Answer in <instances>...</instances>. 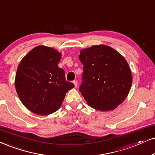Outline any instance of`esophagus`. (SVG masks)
Listing matches in <instances>:
<instances>
[{"instance_id": "34e87169", "label": "esophagus", "mask_w": 155, "mask_h": 155, "mask_svg": "<svg viewBox=\"0 0 155 155\" xmlns=\"http://www.w3.org/2000/svg\"><path fill=\"white\" fill-rule=\"evenodd\" d=\"M73 83H74V86H75V87H77V86H78L77 81H74Z\"/></svg>"}]
</instances>
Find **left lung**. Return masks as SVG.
Here are the masks:
<instances>
[{"instance_id":"8db88e82","label":"left lung","mask_w":155,"mask_h":155,"mask_svg":"<svg viewBox=\"0 0 155 155\" xmlns=\"http://www.w3.org/2000/svg\"><path fill=\"white\" fill-rule=\"evenodd\" d=\"M79 58L84 66L79 91L88 104L100 111L117 108L127 98L132 84L126 59L106 45L82 49Z\"/></svg>"}]
</instances>
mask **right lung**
<instances>
[{
	"mask_svg": "<svg viewBox=\"0 0 155 155\" xmlns=\"http://www.w3.org/2000/svg\"><path fill=\"white\" fill-rule=\"evenodd\" d=\"M61 54L54 48L38 46L25 55L18 66L16 92L23 104L39 115L57 111L66 92L74 87L66 81L64 70L58 66Z\"/></svg>",
	"mask_w": 155,
	"mask_h": 155,
	"instance_id": "obj_1",
	"label": "right lung"
}]
</instances>
